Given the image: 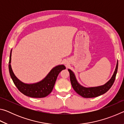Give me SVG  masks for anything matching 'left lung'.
Wrapping results in <instances>:
<instances>
[{
	"mask_svg": "<svg viewBox=\"0 0 124 124\" xmlns=\"http://www.w3.org/2000/svg\"><path fill=\"white\" fill-rule=\"evenodd\" d=\"M117 67H118V61H117L115 70L112 78L105 84L98 86L89 87H86L80 84L78 82L75 75L73 71L70 70V69H68V70L70 74L71 84H72V87L73 89L74 90V91L78 94H79V95H80L84 98H92L102 95L107 92L110 89V88L112 87V86L113 85L115 81L117 71Z\"/></svg>",
	"mask_w": 124,
	"mask_h": 124,
	"instance_id": "1",
	"label": "left lung"
}]
</instances>
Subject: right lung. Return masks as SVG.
<instances>
[{"instance_id": "1", "label": "right lung", "mask_w": 124, "mask_h": 124, "mask_svg": "<svg viewBox=\"0 0 124 124\" xmlns=\"http://www.w3.org/2000/svg\"><path fill=\"white\" fill-rule=\"evenodd\" d=\"M12 49L10 51L9 62V70L10 77L18 90L24 95L33 98L45 97L51 93L60 72L66 69L63 64L54 67L44 78L39 82L33 84H26L20 80L12 71L11 61Z\"/></svg>"}]
</instances>
